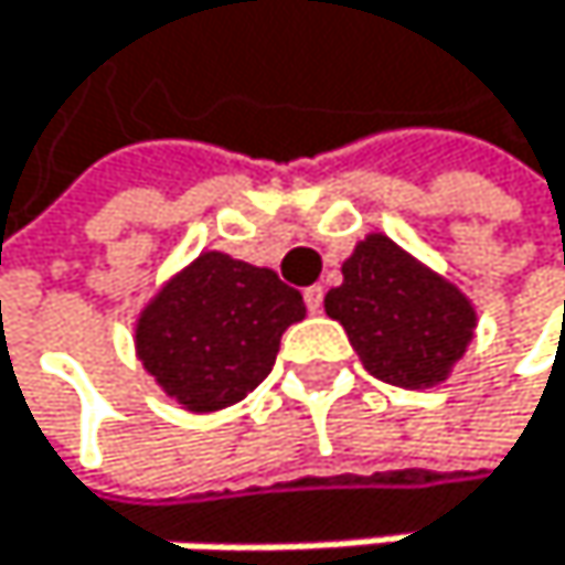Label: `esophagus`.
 Here are the masks:
<instances>
[{
	"instance_id": "esophagus-1",
	"label": "esophagus",
	"mask_w": 565,
	"mask_h": 565,
	"mask_svg": "<svg viewBox=\"0 0 565 565\" xmlns=\"http://www.w3.org/2000/svg\"><path fill=\"white\" fill-rule=\"evenodd\" d=\"M321 301H324V288H321V285L305 288V305H308V311H311V315H318V311H321Z\"/></svg>"
}]
</instances>
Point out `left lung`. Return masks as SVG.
I'll list each match as a JSON object with an SVG mask.
<instances>
[{"instance_id":"obj_1","label":"left lung","mask_w":565,"mask_h":565,"mask_svg":"<svg viewBox=\"0 0 565 565\" xmlns=\"http://www.w3.org/2000/svg\"><path fill=\"white\" fill-rule=\"evenodd\" d=\"M324 315L342 324L369 373L403 390L447 383L478 329L471 298L386 233L355 244Z\"/></svg>"}]
</instances>
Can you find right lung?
I'll return each mask as SVG.
<instances>
[{
    "instance_id": "right-lung-1",
    "label": "right lung",
    "mask_w": 565,
    "mask_h": 565,
    "mask_svg": "<svg viewBox=\"0 0 565 565\" xmlns=\"http://www.w3.org/2000/svg\"><path fill=\"white\" fill-rule=\"evenodd\" d=\"M301 318V291L270 267L203 250L138 311L135 355L182 409L213 414L267 380L280 335Z\"/></svg>"
}]
</instances>
